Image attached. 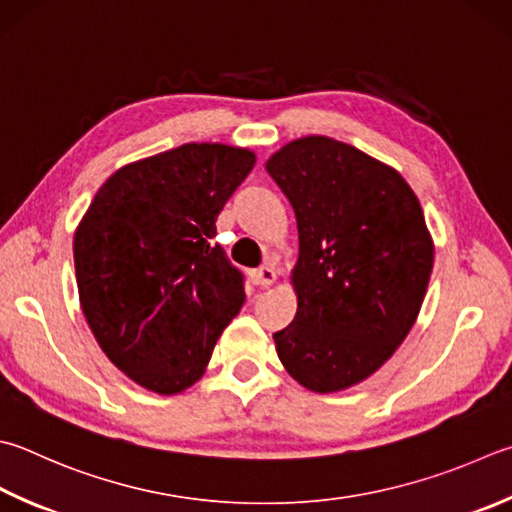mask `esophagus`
<instances>
[{
    "label": "esophagus",
    "instance_id": "1",
    "mask_svg": "<svg viewBox=\"0 0 512 512\" xmlns=\"http://www.w3.org/2000/svg\"><path fill=\"white\" fill-rule=\"evenodd\" d=\"M276 276L278 274H276V269L272 265H263V267L256 269V272H254V281L260 287H269V285L276 283Z\"/></svg>",
    "mask_w": 512,
    "mask_h": 512
}]
</instances>
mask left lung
Segmentation results:
<instances>
[{"mask_svg": "<svg viewBox=\"0 0 512 512\" xmlns=\"http://www.w3.org/2000/svg\"><path fill=\"white\" fill-rule=\"evenodd\" d=\"M265 169L296 214V316L274 334L294 381L321 394L374 374L417 321L435 263L419 198L397 169L325 136Z\"/></svg>", "mask_w": 512, "mask_h": 512, "instance_id": "obj_1", "label": "left lung"}]
</instances>
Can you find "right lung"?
Instances as JSON below:
<instances>
[{"label":"right lung","mask_w":512,"mask_h":512,"mask_svg":"<svg viewBox=\"0 0 512 512\" xmlns=\"http://www.w3.org/2000/svg\"><path fill=\"white\" fill-rule=\"evenodd\" d=\"M254 162V151L220 142L131 162L98 189L75 229L86 323L115 368L142 388H191L245 303L243 274L211 238Z\"/></svg>","instance_id":"right-lung-1"}]
</instances>
